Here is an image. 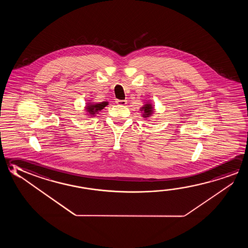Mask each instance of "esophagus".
Here are the masks:
<instances>
[{"label": "esophagus", "instance_id": "34e87169", "mask_svg": "<svg viewBox=\"0 0 248 248\" xmlns=\"http://www.w3.org/2000/svg\"><path fill=\"white\" fill-rule=\"evenodd\" d=\"M116 103L119 105V106H125L126 104H127V100H116Z\"/></svg>", "mask_w": 248, "mask_h": 248}]
</instances>
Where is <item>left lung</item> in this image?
<instances>
[{"label": "left lung", "instance_id": "obj_1", "mask_svg": "<svg viewBox=\"0 0 248 248\" xmlns=\"http://www.w3.org/2000/svg\"><path fill=\"white\" fill-rule=\"evenodd\" d=\"M141 110L143 111V117L144 118H148L149 116H150L152 112H153V108H152V106L150 104H147L145 106H143L141 108Z\"/></svg>", "mask_w": 248, "mask_h": 248}]
</instances>
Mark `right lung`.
Returning a JSON list of instances; mask_svg holds the SVG:
<instances>
[{"mask_svg":"<svg viewBox=\"0 0 248 248\" xmlns=\"http://www.w3.org/2000/svg\"><path fill=\"white\" fill-rule=\"evenodd\" d=\"M108 105V102H102L99 104H95V105H89L86 107L87 111L89 112L90 115H95L98 113V111L104 109V107H106Z\"/></svg>","mask_w":248,"mask_h":248,"instance_id":"1","label":"right lung"}]
</instances>
